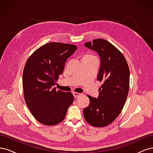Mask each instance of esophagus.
Instances as JSON below:
<instances>
[{"label": "esophagus", "instance_id": "34e87169", "mask_svg": "<svg viewBox=\"0 0 153 153\" xmlns=\"http://www.w3.org/2000/svg\"><path fill=\"white\" fill-rule=\"evenodd\" d=\"M73 94L74 97H75V98H78V96H80L81 95L80 93H78V92H73Z\"/></svg>", "mask_w": 153, "mask_h": 153}]
</instances>
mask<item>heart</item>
<instances>
[{"instance_id": "heart-1", "label": "heart", "mask_w": 153, "mask_h": 153, "mask_svg": "<svg viewBox=\"0 0 153 153\" xmlns=\"http://www.w3.org/2000/svg\"><path fill=\"white\" fill-rule=\"evenodd\" d=\"M83 59H97L96 58V57H94V55H86L85 56H84Z\"/></svg>"}]
</instances>
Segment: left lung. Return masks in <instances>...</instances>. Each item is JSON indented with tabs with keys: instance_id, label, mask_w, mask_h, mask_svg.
<instances>
[{
	"instance_id": "left-lung-1",
	"label": "left lung",
	"mask_w": 153,
	"mask_h": 153,
	"mask_svg": "<svg viewBox=\"0 0 153 153\" xmlns=\"http://www.w3.org/2000/svg\"><path fill=\"white\" fill-rule=\"evenodd\" d=\"M100 57L97 80L103 83L97 98L91 96L90 103L84 108L85 121L95 127L112 123L122 111L129 87V69L124 55L108 41L96 39L84 44Z\"/></svg>"
}]
</instances>
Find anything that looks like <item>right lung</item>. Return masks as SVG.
<instances>
[{
    "label": "right lung",
    "instance_id": "1",
    "mask_svg": "<svg viewBox=\"0 0 153 153\" xmlns=\"http://www.w3.org/2000/svg\"><path fill=\"white\" fill-rule=\"evenodd\" d=\"M76 49L71 44L49 43L27 60L23 73L24 98L32 115L41 124L52 126L62 122L73 102L71 92L57 91L53 86Z\"/></svg>",
    "mask_w": 153,
    "mask_h": 153
}]
</instances>
